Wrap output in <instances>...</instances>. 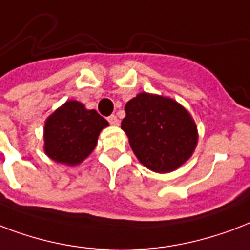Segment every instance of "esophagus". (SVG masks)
Segmentation results:
<instances>
[{
    "mask_svg": "<svg viewBox=\"0 0 250 250\" xmlns=\"http://www.w3.org/2000/svg\"><path fill=\"white\" fill-rule=\"evenodd\" d=\"M108 123L111 124V125H113V126H117V125H119V119H117L115 115H111L108 117Z\"/></svg>",
    "mask_w": 250,
    "mask_h": 250,
    "instance_id": "esophagus-1",
    "label": "esophagus"
}]
</instances>
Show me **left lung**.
Segmentation results:
<instances>
[{
  "instance_id": "obj_1",
  "label": "left lung",
  "mask_w": 250,
  "mask_h": 250,
  "mask_svg": "<svg viewBox=\"0 0 250 250\" xmlns=\"http://www.w3.org/2000/svg\"><path fill=\"white\" fill-rule=\"evenodd\" d=\"M121 129L137 159L158 173L181 167L194 152L198 131L189 112L176 100L141 92L125 105Z\"/></svg>"
}]
</instances>
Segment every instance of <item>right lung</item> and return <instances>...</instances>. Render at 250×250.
<instances>
[{"label":"right lung","instance_id":"right-lung-1","mask_svg":"<svg viewBox=\"0 0 250 250\" xmlns=\"http://www.w3.org/2000/svg\"><path fill=\"white\" fill-rule=\"evenodd\" d=\"M107 126V120L95 109L69 100L46 119L44 151L57 163L77 166L94 151L100 131Z\"/></svg>","mask_w":250,"mask_h":250}]
</instances>
